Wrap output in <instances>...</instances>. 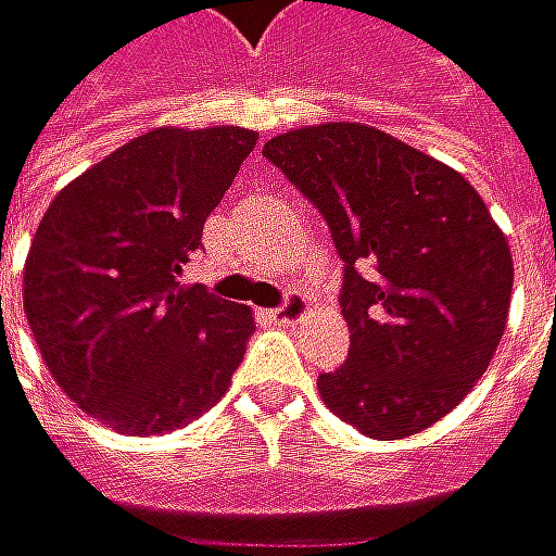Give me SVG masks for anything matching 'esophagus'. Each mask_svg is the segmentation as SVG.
I'll use <instances>...</instances> for the list:
<instances>
[{"mask_svg":"<svg viewBox=\"0 0 556 556\" xmlns=\"http://www.w3.org/2000/svg\"><path fill=\"white\" fill-rule=\"evenodd\" d=\"M271 316H275V323H281V326H298V323H303V319L309 316V300L303 298V294H288L285 303H281Z\"/></svg>","mask_w":556,"mask_h":556,"instance_id":"1","label":"esophagus"}]
</instances>
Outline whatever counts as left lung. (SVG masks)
I'll return each instance as SVG.
<instances>
[{"label": "left lung", "instance_id": "obj_1", "mask_svg": "<svg viewBox=\"0 0 556 556\" xmlns=\"http://www.w3.org/2000/svg\"><path fill=\"white\" fill-rule=\"evenodd\" d=\"M262 154L329 220L344 258L348 364L319 395L374 440L446 417L491 367L513 253L478 189L450 164L364 123H316Z\"/></svg>", "mask_w": 556, "mask_h": 556}]
</instances>
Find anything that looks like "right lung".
Returning <instances> with one entry per match:
<instances>
[{"instance_id":"add662e5","label":"right lung","mask_w":556,"mask_h":556,"mask_svg":"<svg viewBox=\"0 0 556 556\" xmlns=\"http://www.w3.org/2000/svg\"><path fill=\"white\" fill-rule=\"evenodd\" d=\"M258 132L157 126L62 186L24 258V316L62 392L129 437L177 430L227 392L253 309L179 285Z\"/></svg>"}]
</instances>
